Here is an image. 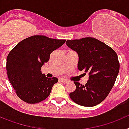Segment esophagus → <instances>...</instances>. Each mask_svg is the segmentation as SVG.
<instances>
[{
  "label": "esophagus",
  "instance_id": "1",
  "mask_svg": "<svg viewBox=\"0 0 129 129\" xmlns=\"http://www.w3.org/2000/svg\"><path fill=\"white\" fill-rule=\"evenodd\" d=\"M60 80H61V82H62L63 83H64V84H67V83L68 82V80H67V79H63V78H61Z\"/></svg>",
  "mask_w": 129,
  "mask_h": 129
}]
</instances>
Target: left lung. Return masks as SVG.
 I'll return each instance as SVG.
<instances>
[{
	"instance_id": "8db88e82",
	"label": "left lung",
	"mask_w": 129,
	"mask_h": 129,
	"mask_svg": "<svg viewBox=\"0 0 129 129\" xmlns=\"http://www.w3.org/2000/svg\"><path fill=\"white\" fill-rule=\"evenodd\" d=\"M66 43L78 54L79 70L89 74L85 85L74 82L76 88L70 93V98L83 107L100 104L109 95L119 73L117 53L105 43L93 37L67 40Z\"/></svg>"
}]
</instances>
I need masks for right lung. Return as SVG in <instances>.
<instances>
[{"mask_svg":"<svg viewBox=\"0 0 129 129\" xmlns=\"http://www.w3.org/2000/svg\"><path fill=\"white\" fill-rule=\"evenodd\" d=\"M65 42V39L35 35L21 41L10 51L7 57V74L20 100L35 104L49 96L58 79L46 77L41 68L49 61L50 53Z\"/></svg>","mask_w":129,"mask_h":129,"instance_id":"1","label":"right lung"}]
</instances>
